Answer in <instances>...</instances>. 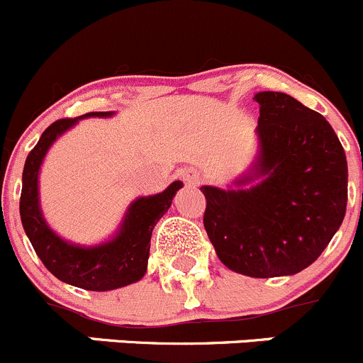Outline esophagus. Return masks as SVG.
<instances>
[{
    "label": "esophagus",
    "mask_w": 363,
    "mask_h": 363,
    "mask_svg": "<svg viewBox=\"0 0 363 363\" xmlns=\"http://www.w3.org/2000/svg\"><path fill=\"white\" fill-rule=\"evenodd\" d=\"M184 181H186V184H189V186H199L200 182H202V177H200L196 172H186Z\"/></svg>",
    "instance_id": "34e87169"
}]
</instances>
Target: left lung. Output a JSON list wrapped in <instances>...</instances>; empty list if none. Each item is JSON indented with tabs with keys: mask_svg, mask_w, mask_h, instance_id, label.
Returning <instances> with one entry per match:
<instances>
[{
	"mask_svg": "<svg viewBox=\"0 0 363 363\" xmlns=\"http://www.w3.org/2000/svg\"><path fill=\"white\" fill-rule=\"evenodd\" d=\"M255 101L259 152L235 189L200 188L203 227L228 269L253 279L294 275L342 223L346 154L326 118L294 97L259 92Z\"/></svg>",
	"mask_w": 363,
	"mask_h": 363,
	"instance_id": "left-lung-1",
	"label": "left lung"
}]
</instances>
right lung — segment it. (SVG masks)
I'll use <instances>...</instances> for the list:
<instances>
[{
	"mask_svg": "<svg viewBox=\"0 0 363 363\" xmlns=\"http://www.w3.org/2000/svg\"><path fill=\"white\" fill-rule=\"evenodd\" d=\"M111 115L113 111H92L83 117L52 122L28 154L23 170L19 213L31 246L56 279L86 291L118 289L138 282L145 275L154 227L172 206L175 193L182 188V182L175 181L163 193L136 199L129 206L117 235L103 245H72L48 227L38 206V170L49 147L79 118Z\"/></svg>",
	"mask_w": 363,
	"mask_h": 363,
	"instance_id": "1",
	"label": "right lung"
}]
</instances>
